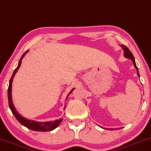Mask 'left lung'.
Listing matches in <instances>:
<instances>
[{"label": "left lung", "instance_id": "8db88e82", "mask_svg": "<svg viewBox=\"0 0 151 151\" xmlns=\"http://www.w3.org/2000/svg\"><path fill=\"white\" fill-rule=\"evenodd\" d=\"M121 47H122V48L123 50H124V57L127 58H129V59L131 60L132 62H133V63L134 67H135L136 70H137V76L139 77V71H138V68H137V65H136V64H135V58H134V56H133V53H132L131 52V51H130L129 48L126 47L125 45H121ZM119 129H120V128H119ZM111 130H114V129H111Z\"/></svg>", "mask_w": 151, "mask_h": 151}]
</instances>
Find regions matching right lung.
<instances>
[{"instance_id":"obj_1","label":"right lung","mask_w":151,"mask_h":151,"mask_svg":"<svg viewBox=\"0 0 151 151\" xmlns=\"http://www.w3.org/2000/svg\"><path fill=\"white\" fill-rule=\"evenodd\" d=\"M28 51H25L24 53V54L22 55V57L20 58L19 63H18V67L16 68V69L14 70L13 74H12V76L11 78V79L9 80V87H8V102H9V106L10 109H11L12 113H13L14 116L17 120L22 125H23L24 127H25L28 129H29L31 130H33V131H51L52 130L55 129V128H57L58 127V125L61 123V122L63 121V119H57V120L55 121H50V122H36V121H34V120H30V119H27L24 117H22L19 113L17 112V111L16 110L15 107H14V104H13V101H12V82H13V78L15 76V74L16 73V72L18 71V69H19L20 67V65H21L22 63V60L23 58V57L25 55V54ZM74 90V88H73L71 91H70L69 94L71 93L72 91ZM67 99V98H66ZM65 109V108H64Z\"/></svg>"}]
</instances>
